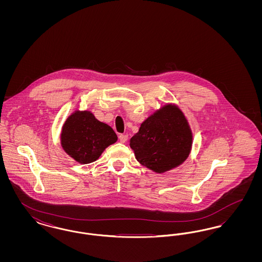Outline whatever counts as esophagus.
Segmentation results:
<instances>
[{"label":"esophagus","instance_id":"obj_1","mask_svg":"<svg viewBox=\"0 0 262 262\" xmlns=\"http://www.w3.org/2000/svg\"><path fill=\"white\" fill-rule=\"evenodd\" d=\"M127 138H128L127 135H120V136H119V139H120V141H121L122 143H125V141L127 140Z\"/></svg>","mask_w":262,"mask_h":262}]
</instances>
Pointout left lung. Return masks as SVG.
<instances>
[{
  "instance_id": "left-lung-1",
  "label": "left lung",
  "mask_w": 262,
  "mask_h": 262,
  "mask_svg": "<svg viewBox=\"0 0 262 262\" xmlns=\"http://www.w3.org/2000/svg\"><path fill=\"white\" fill-rule=\"evenodd\" d=\"M129 145L138 162L161 174L186 161L192 134L184 113L178 106L167 104L140 125Z\"/></svg>"
}]
</instances>
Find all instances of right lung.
<instances>
[{"label": "right lung", "instance_id": "1", "mask_svg": "<svg viewBox=\"0 0 262 262\" xmlns=\"http://www.w3.org/2000/svg\"><path fill=\"white\" fill-rule=\"evenodd\" d=\"M118 137L112 127L95 119L89 111H75L62 125V149L80 164L96 161Z\"/></svg>", "mask_w": 262, "mask_h": 262}]
</instances>
